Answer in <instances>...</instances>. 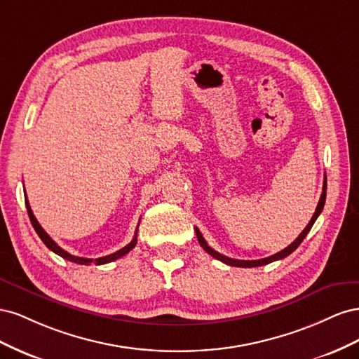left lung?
<instances>
[{
  "instance_id": "1",
  "label": "left lung",
  "mask_w": 359,
  "mask_h": 359,
  "mask_svg": "<svg viewBox=\"0 0 359 359\" xmlns=\"http://www.w3.org/2000/svg\"><path fill=\"white\" fill-rule=\"evenodd\" d=\"M325 199H327V177H325V181H323V189H322V194H320V199H319V203L316 206V211H314L311 220L309 222V224L306 226V229H304L295 241H293L290 245H287L285 250H281V252L269 256V257H265V259H259V260H238V259H232V257H227V256H223L220 253H217L215 250H212L208 244H206V241L203 240L202 233L199 232L198 227H194V231H196V236H198V241L201 244V247L205 250L206 253L211 255L212 257H215L217 260H220V262L226 264V265H231V266H240V268H253V266H262V265H268L271 262H274V260H280V259H285L286 256H289L292 252H295V250L298 248V245L302 243L304 238L307 236V233L310 232L311 226L314 224V222H316V219L319 217V214L322 212L323 210V205H325Z\"/></svg>"
}]
</instances>
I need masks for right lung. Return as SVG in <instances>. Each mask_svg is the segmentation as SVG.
I'll list each match as a JSON object with an SVG mask.
<instances>
[{
	"label": "right lung",
	"mask_w": 359,
	"mask_h": 359,
	"mask_svg": "<svg viewBox=\"0 0 359 359\" xmlns=\"http://www.w3.org/2000/svg\"><path fill=\"white\" fill-rule=\"evenodd\" d=\"M25 205H27V211H28V215H29V220H31V224L32 227H34V231L37 232V235L40 236V240L45 243V245L52 250L53 253H57L58 256H61L62 259H67L70 260V262H74V264H79V265H90V264H95V265H103V264H109V262H114V260L123 257L124 255H127L130 250H133L136 243H137V229H136V233L133 236V240L130 241V244H127L126 247H123L121 250H118V252L112 253V255H107V256H103V257H97V259H86V257H78V256H73L70 253H67L66 250H62L55 241L52 240V238L45 232V229L40 226V223L37 222V219L34 217V214H32L31 211V206H29V202L28 199L25 198Z\"/></svg>",
	"instance_id": "obj_1"
}]
</instances>
